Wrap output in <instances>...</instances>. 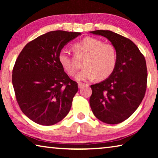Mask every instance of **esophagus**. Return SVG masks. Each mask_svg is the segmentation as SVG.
Masks as SVG:
<instances>
[{
  "label": "esophagus",
  "instance_id": "obj_1",
  "mask_svg": "<svg viewBox=\"0 0 158 158\" xmlns=\"http://www.w3.org/2000/svg\"><path fill=\"white\" fill-rule=\"evenodd\" d=\"M85 85H87L88 84H84V83H81V82L79 83V84H78V87H79V89H81V88H82V87H84Z\"/></svg>",
  "mask_w": 158,
  "mask_h": 158
}]
</instances>
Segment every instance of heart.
Returning <instances> with one entry per match:
<instances>
[{
    "label": "heart",
    "mask_w": 158,
    "mask_h": 158,
    "mask_svg": "<svg viewBox=\"0 0 158 158\" xmlns=\"http://www.w3.org/2000/svg\"><path fill=\"white\" fill-rule=\"evenodd\" d=\"M75 52L77 55L85 56L83 61L84 68L76 77L78 81H89L96 77L105 79L111 75L116 66L117 52L115 47L95 37H85L76 44ZM58 60L69 75H75L79 67L72 59L67 48L60 52Z\"/></svg>",
    "instance_id": "1"
}]
</instances>
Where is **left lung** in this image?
<instances>
[{
	"instance_id": "left-lung-1",
	"label": "left lung",
	"mask_w": 158,
	"mask_h": 158,
	"mask_svg": "<svg viewBox=\"0 0 158 158\" xmlns=\"http://www.w3.org/2000/svg\"><path fill=\"white\" fill-rule=\"evenodd\" d=\"M106 37L117 52V64L107 79L90 85V105L93 114L107 124H118L136 111L145 95V58L130 40L111 31H90Z\"/></svg>"
}]
</instances>
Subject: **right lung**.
<instances>
[{
	"label": "right lung",
	"mask_w": 158,
	"mask_h": 158,
	"mask_svg": "<svg viewBox=\"0 0 158 158\" xmlns=\"http://www.w3.org/2000/svg\"><path fill=\"white\" fill-rule=\"evenodd\" d=\"M81 33L50 31L26 45L12 71V85L21 111L31 121L52 125L65 118L78 91L58 60L65 45Z\"/></svg>",
	"instance_id": "add662e5"
}]
</instances>
